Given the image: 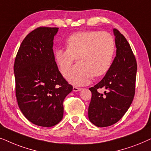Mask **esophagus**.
I'll return each instance as SVG.
<instances>
[{
	"label": "esophagus",
	"instance_id": "34e87169",
	"mask_svg": "<svg viewBox=\"0 0 151 151\" xmlns=\"http://www.w3.org/2000/svg\"><path fill=\"white\" fill-rule=\"evenodd\" d=\"M83 90V88H78V87H73V91L74 92H78L81 91V90Z\"/></svg>",
	"mask_w": 151,
	"mask_h": 151
}]
</instances>
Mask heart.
<instances>
[{"label":"heart","instance_id":"b5f03b06","mask_svg":"<svg viewBox=\"0 0 151 151\" xmlns=\"http://www.w3.org/2000/svg\"><path fill=\"white\" fill-rule=\"evenodd\" d=\"M67 49L55 51V59L63 74L76 58L78 63L68 73L66 78L74 85L82 86L92 77H101L110 69L113 59L115 43L108 32H79L72 34L66 41Z\"/></svg>","mask_w":151,"mask_h":151}]
</instances>
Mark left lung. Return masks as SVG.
Segmentation results:
<instances>
[{"mask_svg":"<svg viewBox=\"0 0 151 151\" xmlns=\"http://www.w3.org/2000/svg\"><path fill=\"white\" fill-rule=\"evenodd\" d=\"M116 57L101 81L90 88L92 98L88 108V118L98 127H107L121 119L131 105L134 95L137 61L130 44L116 29ZM106 89L104 95L97 92Z\"/></svg>","mask_w":151,"mask_h":151,"instance_id":"left-lung-1","label":"left lung"}]
</instances>
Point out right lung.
I'll return each mask as SVG.
<instances>
[{"mask_svg":"<svg viewBox=\"0 0 151 151\" xmlns=\"http://www.w3.org/2000/svg\"><path fill=\"white\" fill-rule=\"evenodd\" d=\"M59 28L40 27L26 36L14 65L18 105L35 125L51 127L63 119V102L72 90L59 72L53 52Z\"/></svg>","mask_w":151,"mask_h":151,"instance_id":"obj_1","label":"right lung"}]
</instances>
